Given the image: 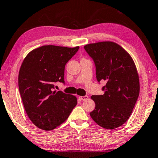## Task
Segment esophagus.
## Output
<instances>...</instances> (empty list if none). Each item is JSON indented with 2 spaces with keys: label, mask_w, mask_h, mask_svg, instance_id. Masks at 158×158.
I'll list each match as a JSON object with an SVG mask.
<instances>
[{
  "label": "esophagus",
  "mask_w": 158,
  "mask_h": 158,
  "mask_svg": "<svg viewBox=\"0 0 158 158\" xmlns=\"http://www.w3.org/2000/svg\"><path fill=\"white\" fill-rule=\"evenodd\" d=\"M79 98L81 99V100L85 101V100H86V99H88V96H87V95H85V96H80Z\"/></svg>",
  "instance_id": "34e87169"
}]
</instances>
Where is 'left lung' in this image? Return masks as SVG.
Listing matches in <instances>:
<instances>
[{"label": "left lung", "instance_id": "left-lung-1", "mask_svg": "<svg viewBox=\"0 0 158 158\" xmlns=\"http://www.w3.org/2000/svg\"><path fill=\"white\" fill-rule=\"evenodd\" d=\"M85 49L93 59L98 81H104V94L93 95L95 108L89 113L101 127L114 129L131 114L140 92L139 77L133 59L113 42L89 44Z\"/></svg>", "mask_w": 158, "mask_h": 158}]
</instances>
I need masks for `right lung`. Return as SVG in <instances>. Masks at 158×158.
I'll return each mask as SVG.
<instances>
[{"label": "right lung", "mask_w": 158, "mask_h": 158, "mask_svg": "<svg viewBox=\"0 0 158 158\" xmlns=\"http://www.w3.org/2000/svg\"><path fill=\"white\" fill-rule=\"evenodd\" d=\"M79 47L45 45L27 55L18 75V86L28 117L38 128L51 131L67 119L77 104V98L54 91L56 82L64 83L67 62Z\"/></svg>", "instance_id": "1"}]
</instances>
